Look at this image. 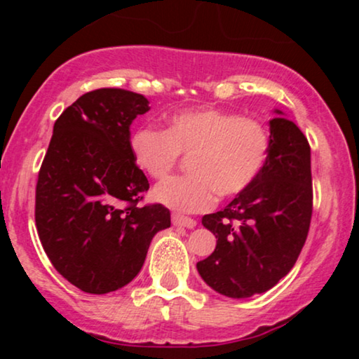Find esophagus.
<instances>
[{
	"label": "esophagus",
	"instance_id": "obj_1",
	"mask_svg": "<svg viewBox=\"0 0 359 359\" xmlns=\"http://www.w3.org/2000/svg\"><path fill=\"white\" fill-rule=\"evenodd\" d=\"M171 220H173V225H178V227H188V229L196 227V220L194 219L184 217V215H180V214L171 215Z\"/></svg>",
	"mask_w": 359,
	"mask_h": 359
}]
</instances>
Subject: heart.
Segmentation results:
<instances>
[{"mask_svg": "<svg viewBox=\"0 0 359 359\" xmlns=\"http://www.w3.org/2000/svg\"><path fill=\"white\" fill-rule=\"evenodd\" d=\"M271 135L255 117L201 107L170 116L166 129L140 127L130 137L137 166L161 180L189 156L191 175L175 176L155 186L154 199L178 212H203L217 196L232 198L252 186L266 163Z\"/></svg>", "mask_w": 359, "mask_h": 359, "instance_id": "heart-1", "label": "heart"}]
</instances>
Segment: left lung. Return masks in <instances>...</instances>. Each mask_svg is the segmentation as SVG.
<instances>
[{
	"mask_svg": "<svg viewBox=\"0 0 359 359\" xmlns=\"http://www.w3.org/2000/svg\"><path fill=\"white\" fill-rule=\"evenodd\" d=\"M269 132L271 149L257 181L225 209L203 217L217 245L198 271L227 297H252L278 284L296 264L311 227V145L284 117L269 121Z\"/></svg>",
	"mask_w": 359,
	"mask_h": 359,
	"instance_id": "8db88e82",
	"label": "left lung"
}]
</instances>
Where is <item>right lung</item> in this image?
Returning a JSON list of instances; mask_svg holds the SVG:
<instances>
[{
    "label": "right lung",
    "mask_w": 359,
    "mask_h": 359,
    "mask_svg": "<svg viewBox=\"0 0 359 359\" xmlns=\"http://www.w3.org/2000/svg\"><path fill=\"white\" fill-rule=\"evenodd\" d=\"M149 109L144 95L100 88L53 126L36 186V227L53 268L85 292L129 284L154 235L171 224L165 205H139L150 186L132 156L129 127Z\"/></svg>",
    "instance_id": "right-lung-1"
}]
</instances>
